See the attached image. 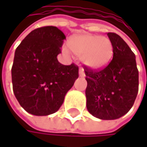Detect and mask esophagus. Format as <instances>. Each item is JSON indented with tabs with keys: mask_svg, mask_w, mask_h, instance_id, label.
I'll list each match as a JSON object with an SVG mask.
<instances>
[{
	"mask_svg": "<svg viewBox=\"0 0 147 147\" xmlns=\"http://www.w3.org/2000/svg\"><path fill=\"white\" fill-rule=\"evenodd\" d=\"M79 76H81V77H84L85 76V73H84V71H83L82 68L79 69Z\"/></svg>",
	"mask_w": 147,
	"mask_h": 147,
	"instance_id": "obj_1",
	"label": "esophagus"
}]
</instances>
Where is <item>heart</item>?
<instances>
[{
    "mask_svg": "<svg viewBox=\"0 0 147 147\" xmlns=\"http://www.w3.org/2000/svg\"><path fill=\"white\" fill-rule=\"evenodd\" d=\"M69 47H63V52L69 54L71 50L80 57L83 65L92 70L106 66L113 56V44L107 37L98 35H79L69 40Z\"/></svg>",
    "mask_w": 147,
    "mask_h": 147,
    "instance_id": "obj_1",
    "label": "heart"
}]
</instances>
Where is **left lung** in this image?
Instances as JSON below:
<instances>
[{"label": "left lung", "mask_w": 147, "mask_h": 147, "mask_svg": "<svg viewBox=\"0 0 147 147\" xmlns=\"http://www.w3.org/2000/svg\"><path fill=\"white\" fill-rule=\"evenodd\" d=\"M113 44V59L101 71L86 69L87 109L94 117L114 120L131 109L138 94L139 71L135 55L123 39L107 34Z\"/></svg>", "instance_id": "1"}]
</instances>
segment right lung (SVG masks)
<instances>
[{
  "instance_id": "add662e5",
  "label": "right lung",
  "mask_w": 147,
  "mask_h": 147,
  "mask_svg": "<svg viewBox=\"0 0 147 147\" xmlns=\"http://www.w3.org/2000/svg\"><path fill=\"white\" fill-rule=\"evenodd\" d=\"M65 34L55 26L32 30L15 50L12 82L20 105L35 116L56 112L78 78V67L58 61Z\"/></svg>"
}]
</instances>
